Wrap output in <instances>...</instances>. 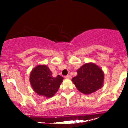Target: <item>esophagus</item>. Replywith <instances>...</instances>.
<instances>
[{
  "label": "esophagus",
  "instance_id": "esophagus-1",
  "mask_svg": "<svg viewBox=\"0 0 128 128\" xmlns=\"http://www.w3.org/2000/svg\"><path fill=\"white\" fill-rule=\"evenodd\" d=\"M65 78H67V79H71L72 76H70V75H67V76H65Z\"/></svg>",
  "mask_w": 128,
  "mask_h": 128
}]
</instances>
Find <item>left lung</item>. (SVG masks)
<instances>
[{
  "label": "left lung",
  "mask_w": 128,
  "mask_h": 128,
  "mask_svg": "<svg viewBox=\"0 0 128 128\" xmlns=\"http://www.w3.org/2000/svg\"><path fill=\"white\" fill-rule=\"evenodd\" d=\"M78 75L72 80L80 92L90 94L102 87L104 74L102 70L94 63H87L77 70Z\"/></svg>",
  "instance_id": "obj_1"
}]
</instances>
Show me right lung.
<instances>
[{
    "label": "right lung",
    "instance_id": "obj_1",
    "mask_svg": "<svg viewBox=\"0 0 128 128\" xmlns=\"http://www.w3.org/2000/svg\"><path fill=\"white\" fill-rule=\"evenodd\" d=\"M64 78L58 75L56 78L49 68L45 64H39L32 70L30 76L31 87L38 95L46 98L53 97L58 92Z\"/></svg>",
    "mask_w": 128,
    "mask_h": 128
}]
</instances>
